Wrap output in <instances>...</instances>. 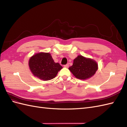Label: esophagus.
<instances>
[{
	"mask_svg": "<svg viewBox=\"0 0 127 127\" xmlns=\"http://www.w3.org/2000/svg\"><path fill=\"white\" fill-rule=\"evenodd\" d=\"M64 67H66V68H68L69 67V64H66L64 65Z\"/></svg>",
	"mask_w": 127,
	"mask_h": 127,
	"instance_id": "1",
	"label": "esophagus"
}]
</instances>
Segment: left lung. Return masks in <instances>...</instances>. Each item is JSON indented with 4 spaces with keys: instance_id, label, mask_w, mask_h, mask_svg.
Instances as JSON below:
<instances>
[{
    "instance_id": "8db88e82",
    "label": "left lung",
    "mask_w": 127,
    "mask_h": 127,
    "mask_svg": "<svg viewBox=\"0 0 127 127\" xmlns=\"http://www.w3.org/2000/svg\"><path fill=\"white\" fill-rule=\"evenodd\" d=\"M97 69L98 64L95 60L80 55L74 60L72 65L69 68L76 78L83 80L91 78Z\"/></svg>"
}]
</instances>
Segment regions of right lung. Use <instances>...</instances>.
Masks as SVG:
<instances>
[{
    "mask_svg": "<svg viewBox=\"0 0 127 127\" xmlns=\"http://www.w3.org/2000/svg\"><path fill=\"white\" fill-rule=\"evenodd\" d=\"M29 65L33 75L43 80L54 78L63 68L59 63H55L50 53L44 52L36 53L32 56Z\"/></svg>",
    "mask_w": 127,
    "mask_h": 127,
    "instance_id": "obj_1",
    "label": "right lung"
}]
</instances>
